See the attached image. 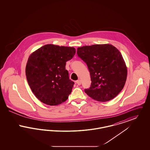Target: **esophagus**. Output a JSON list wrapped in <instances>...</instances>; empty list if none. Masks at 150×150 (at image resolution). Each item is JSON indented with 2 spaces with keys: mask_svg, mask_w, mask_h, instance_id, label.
I'll use <instances>...</instances> for the list:
<instances>
[{
  "mask_svg": "<svg viewBox=\"0 0 150 150\" xmlns=\"http://www.w3.org/2000/svg\"><path fill=\"white\" fill-rule=\"evenodd\" d=\"M76 83H77V84H78V86H80V85H81V81L80 80H77V81H76Z\"/></svg>",
  "mask_w": 150,
  "mask_h": 150,
  "instance_id": "esophagus-1",
  "label": "esophagus"
}]
</instances>
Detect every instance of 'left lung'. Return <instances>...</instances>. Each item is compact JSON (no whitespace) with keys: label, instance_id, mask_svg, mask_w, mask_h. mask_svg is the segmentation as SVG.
<instances>
[{"label":"left lung","instance_id":"1","mask_svg":"<svg viewBox=\"0 0 150 150\" xmlns=\"http://www.w3.org/2000/svg\"><path fill=\"white\" fill-rule=\"evenodd\" d=\"M77 53L87 64L92 81L85 92L100 102L114 98L123 89L127 77V67L120 51L111 44H104L79 47Z\"/></svg>","mask_w":150,"mask_h":150}]
</instances>
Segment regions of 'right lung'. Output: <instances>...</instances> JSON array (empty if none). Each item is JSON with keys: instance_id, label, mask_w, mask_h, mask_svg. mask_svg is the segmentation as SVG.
<instances>
[{"instance_id": "right-lung-1", "label": "right lung", "mask_w": 150, "mask_h": 150, "mask_svg": "<svg viewBox=\"0 0 150 150\" xmlns=\"http://www.w3.org/2000/svg\"><path fill=\"white\" fill-rule=\"evenodd\" d=\"M76 53L70 47L47 44L33 52L26 66V76L36 97L42 102L56 106L71 93L74 83L66 70V62Z\"/></svg>"}]
</instances>
